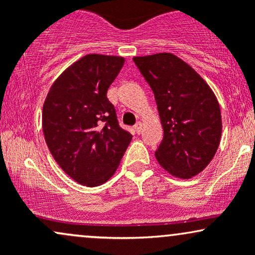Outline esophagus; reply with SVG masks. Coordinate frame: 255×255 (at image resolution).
Returning a JSON list of instances; mask_svg holds the SVG:
<instances>
[{
    "instance_id": "esophagus-1",
    "label": "esophagus",
    "mask_w": 255,
    "mask_h": 255,
    "mask_svg": "<svg viewBox=\"0 0 255 255\" xmlns=\"http://www.w3.org/2000/svg\"><path fill=\"white\" fill-rule=\"evenodd\" d=\"M134 129H135L137 134L141 133V130H142V124H141V122H136L135 126H134Z\"/></svg>"
}]
</instances>
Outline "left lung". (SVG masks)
Masks as SVG:
<instances>
[{"mask_svg":"<svg viewBox=\"0 0 255 255\" xmlns=\"http://www.w3.org/2000/svg\"><path fill=\"white\" fill-rule=\"evenodd\" d=\"M153 91L164 136L157 162L178 178H191L209 165L222 135L217 98L189 64L170 52L133 58Z\"/></svg>","mask_w":255,"mask_h":255,"instance_id":"1","label":"left lung"}]
</instances>
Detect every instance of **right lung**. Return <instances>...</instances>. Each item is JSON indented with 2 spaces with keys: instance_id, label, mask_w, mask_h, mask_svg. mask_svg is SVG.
Listing matches in <instances>:
<instances>
[{
  "instance_id": "obj_1",
  "label": "right lung",
  "mask_w": 255,
  "mask_h": 255,
  "mask_svg": "<svg viewBox=\"0 0 255 255\" xmlns=\"http://www.w3.org/2000/svg\"><path fill=\"white\" fill-rule=\"evenodd\" d=\"M124 63L121 56L86 55L54 81L44 102L46 145L61 169L83 186L107 182L131 140L107 97Z\"/></svg>"
}]
</instances>
